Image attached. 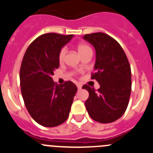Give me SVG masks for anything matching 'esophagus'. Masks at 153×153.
Wrapping results in <instances>:
<instances>
[{
    "mask_svg": "<svg viewBox=\"0 0 153 153\" xmlns=\"http://www.w3.org/2000/svg\"><path fill=\"white\" fill-rule=\"evenodd\" d=\"M77 88H78V90H80V89L82 88V85L79 84V83H78V84H77Z\"/></svg>",
    "mask_w": 153,
    "mask_h": 153,
    "instance_id": "1",
    "label": "esophagus"
}]
</instances>
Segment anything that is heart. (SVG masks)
Wrapping results in <instances>:
<instances>
[{
	"instance_id": "heart-1",
	"label": "heart",
	"mask_w": 153,
	"mask_h": 153,
	"mask_svg": "<svg viewBox=\"0 0 153 153\" xmlns=\"http://www.w3.org/2000/svg\"><path fill=\"white\" fill-rule=\"evenodd\" d=\"M77 50L78 52L79 53V54L81 56H83L84 54L87 53L92 52V50L88 45L84 44H79L77 45ZM66 52H67V50L65 47H62L60 49V52H59V54H58V60L60 62H63L64 60L65 55H66Z\"/></svg>"
}]
</instances>
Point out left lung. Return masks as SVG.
<instances>
[{"mask_svg": "<svg viewBox=\"0 0 153 153\" xmlns=\"http://www.w3.org/2000/svg\"><path fill=\"white\" fill-rule=\"evenodd\" d=\"M83 39L95 47V72L91 79L100 87L97 90L83 86L89 92L85 102L90 117L101 123H113L126 112L131 93V68L123 49L117 40L106 33L86 34Z\"/></svg>", "mask_w": 153, "mask_h": 153, "instance_id": "left-lung-1", "label": "left lung"}]
</instances>
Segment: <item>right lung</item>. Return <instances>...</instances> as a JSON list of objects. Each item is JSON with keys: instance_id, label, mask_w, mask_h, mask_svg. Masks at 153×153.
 <instances>
[{"instance_id": "1", "label": "right lung", "mask_w": 153, "mask_h": 153, "mask_svg": "<svg viewBox=\"0 0 153 153\" xmlns=\"http://www.w3.org/2000/svg\"><path fill=\"white\" fill-rule=\"evenodd\" d=\"M72 34L44 33L27 49L20 70L21 90L24 104L31 117L45 127H54L67 120L77 87L66 81L53 82V71L59 67L60 49Z\"/></svg>"}]
</instances>
